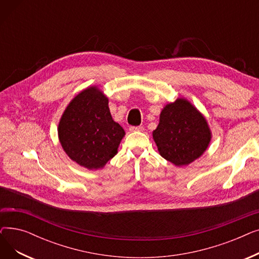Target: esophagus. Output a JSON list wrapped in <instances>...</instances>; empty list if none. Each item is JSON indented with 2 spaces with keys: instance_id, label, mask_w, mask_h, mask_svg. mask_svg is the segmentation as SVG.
Segmentation results:
<instances>
[{
  "instance_id": "esophagus-1",
  "label": "esophagus",
  "mask_w": 259,
  "mask_h": 259,
  "mask_svg": "<svg viewBox=\"0 0 259 259\" xmlns=\"http://www.w3.org/2000/svg\"><path fill=\"white\" fill-rule=\"evenodd\" d=\"M130 132H138V131H144V127L143 126H139V127H130L129 128Z\"/></svg>"
}]
</instances>
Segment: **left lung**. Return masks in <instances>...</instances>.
<instances>
[{
  "label": "left lung",
  "instance_id": "8db88e82",
  "mask_svg": "<svg viewBox=\"0 0 259 259\" xmlns=\"http://www.w3.org/2000/svg\"><path fill=\"white\" fill-rule=\"evenodd\" d=\"M152 137L160 156L183 167L207 150L212 133L206 117L188 100L181 98L162 108Z\"/></svg>",
  "mask_w": 259,
  "mask_h": 259
}]
</instances>
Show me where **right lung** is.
Masks as SVG:
<instances>
[{
	"label": "right lung",
	"mask_w": 259,
	"mask_h": 259,
	"mask_svg": "<svg viewBox=\"0 0 259 259\" xmlns=\"http://www.w3.org/2000/svg\"><path fill=\"white\" fill-rule=\"evenodd\" d=\"M108 98L91 86L70 101L59 121L62 148L71 160L88 170H98L117 153L125 130L113 120Z\"/></svg>",
	"instance_id": "obj_1"
}]
</instances>
